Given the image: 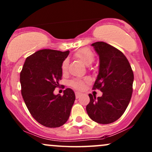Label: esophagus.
I'll return each mask as SVG.
<instances>
[{
	"instance_id": "1",
	"label": "esophagus",
	"mask_w": 152,
	"mask_h": 152,
	"mask_svg": "<svg viewBox=\"0 0 152 152\" xmlns=\"http://www.w3.org/2000/svg\"><path fill=\"white\" fill-rule=\"evenodd\" d=\"M75 95H76V98L78 99L81 96H82V94L80 93V92H76V93H75Z\"/></svg>"
}]
</instances>
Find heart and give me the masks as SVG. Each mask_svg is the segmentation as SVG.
<instances>
[{"label": "heart", "instance_id": "b5f03b06", "mask_svg": "<svg viewBox=\"0 0 152 152\" xmlns=\"http://www.w3.org/2000/svg\"><path fill=\"white\" fill-rule=\"evenodd\" d=\"M74 56L76 58L79 59L82 63L85 65H90L94 61L95 56L92 50L88 48H83L82 49L78 50L74 53ZM68 69V61L67 59L63 61L61 64V71L63 73H65ZM89 81L88 78H84V79H74L71 80L69 83L71 86L74 87V88L78 90H82L84 88L85 83Z\"/></svg>", "mask_w": 152, "mask_h": 152}]
</instances>
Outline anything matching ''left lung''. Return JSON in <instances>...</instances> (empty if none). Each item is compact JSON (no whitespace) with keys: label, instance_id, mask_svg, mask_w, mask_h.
I'll return each instance as SVG.
<instances>
[{"label":"left lung","instance_id":"left-lung-1","mask_svg":"<svg viewBox=\"0 0 152 152\" xmlns=\"http://www.w3.org/2000/svg\"><path fill=\"white\" fill-rule=\"evenodd\" d=\"M99 56V72L93 89L103 92L101 97L89 94L86 106L88 116L94 121L108 124L118 119L126 111L133 92L134 73L121 50L105 42L91 44Z\"/></svg>","mask_w":152,"mask_h":152}]
</instances>
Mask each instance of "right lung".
I'll return each instance as SVG.
<instances>
[{"instance_id": "right-lung-1", "label": "right lung", "mask_w": 152, "mask_h": 152, "mask_svg": "<svg viewBox=\"0 0 152 152\" xmlns=\"http://www.w3.org/2000/svg\"><path fill=\"white\" fill-rule=\"evenodd\" d=\"M69 53L52 49L36 51L26 59L20 74L21 94L31 116L43 126L56 128L67 121L75 94L71 88L54 95L61 80V64Z\"/></svg>"}]
</instances>
